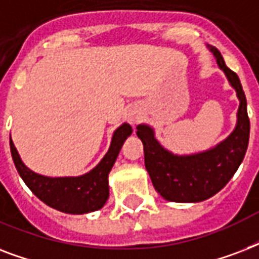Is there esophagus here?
Wrapping results in <instances>:
<instances>
[{
    "label": "esophagus",
    "instance_id": "34e87169",
    "mask_svg": "<svg viewBox=\"0 0 259 259\" xmlns=\"http://www.w3.org/2000/svg\"><path fill=\"white\" fill-rule=\"evenodd\" d=\"M129 119H130V122H132V123H136V122H138V115H137V114H130Z\"/></svg>",
    "mask_w": 259,
    "mask_h": 259
}]
</instances>
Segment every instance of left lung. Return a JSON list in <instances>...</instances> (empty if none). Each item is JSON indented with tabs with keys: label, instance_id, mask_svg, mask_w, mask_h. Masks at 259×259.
Segmentation results:
<instances>
[{
	"label": "left lung",
	"instance_id": "obj_1",
	"mask_svg": "<svg viewBox=\"0 0 259 259\" xmlns=\"http://www.w3.org/2000/svg\"><path fill=\"white\" fill-rule=\"evenodd\" d=\"M209 51L239 99L237 126L233 133L205 152L177 156L160 145L150 126H137V136L144 144L145 168L153 187L165 200L197 203L213 196L237 172L249 145L250 119L241 80L226 66L223 56L215 47H209Z\"/></svg>",
	"mask_w": 259,
	"mask_h": 259
}]
</instances>
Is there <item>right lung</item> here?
<instances>
[{
  "instance_id": "1",
  "label": "right lung",
  "mask_w": 259,
  "mask_h": 259,
  "mask_svg": "<svg viewBox=\"0 0 259 259\" xmlns=\"http://www.w3.org/2000/svg\"><path fill=\"white\" fill-rule=\"evenodd\" d=\"M129 123H123L113 134L109 152L93 170L78 177H47L30 170L21 161L10 138V152L17 172L28 188L52 208L66 213H87L102 208L109 199V173L117 160L123 141L132 134Z\"/></svg>"
}]
</instances>
